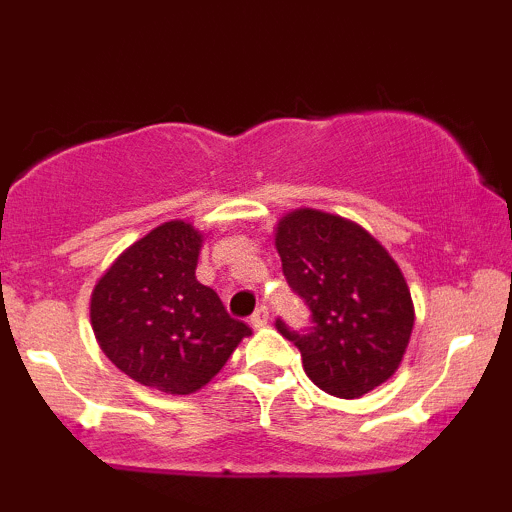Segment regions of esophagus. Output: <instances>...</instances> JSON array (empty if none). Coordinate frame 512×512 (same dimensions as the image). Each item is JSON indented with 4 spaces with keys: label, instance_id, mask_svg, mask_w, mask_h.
<instances>
[{
    "label": "esophagus",
    "instance_id": "1",
    "mask_svg": "<svg viewBox=\"0 0 512 512\" xmlns=\"http://www.w3.org/2000/svg\"><path fill=\"white\" fill-rule=\"evenodd\" d=\"M267 322H269V310L264 308V305H260V308L250 315V325L255 327V330H260V327L267 325Z\"/></svg>",
    "mask_w": 512,
    "mask_h": 512
}]
</instances>
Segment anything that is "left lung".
<instances>
[{
	"mask_svg": "<svg viewBox=\"0 0 512 512\" xmlns=\"http://www.w3.org/2000/svg\"><path fill=\"white\" fill-rule=\"evenodd\" d=\"M276 250L291 291L308 305L313 327L296 332L308 378L334 397L356 399L399 368L414 327V303L390 252L342 216L296 209L276 226Z\"/></svg>",
	"mask_w": 512,
	"mask_h": 512,
	"instance_id": "left-lung-1",
	"label": "left lung"
}]
</instances>
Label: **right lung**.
<instances>
[{
  "mask_svg": "<svg viewBox=\"0 0 512 512\" xmlns=\"http://www.w3.org/2000/svg\"><path fill=\"white\" fill-rule=\"evenodd\" d=\"M202 233L168 221L122 252L91 293L103 354L132 380L168 395L197 392L252 330L233 320L195 269Z\"/></svg>",
  "mask_w": 512,
  "mask_h": 512,
  "instance_id": "1",
  "label": "right lung"
}]
</instances>
